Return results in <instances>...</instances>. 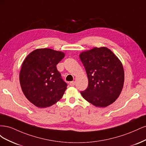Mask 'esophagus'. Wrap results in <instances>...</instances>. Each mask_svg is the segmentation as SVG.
<instances>
[{"mask_svg": "<svg viewBox=\"0 0 146 146\" xmlns=\"http://www.w3.org/2000/svg\"><path fill=\"white\" fill-rule=\"evenodd\" d=\"M75 82L74 81H72V82H70V83H69V85H70V86H74L75 85Z\"/></svg>", "mask_w": 146, "mask_h": 146, "instance_id": "1", "label": "esophagus"}]
</instances>
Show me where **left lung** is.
<instances>
[{"instance_id": "8db88e82", "label": "left lung", "mask_w": 146, "mask_h": 146, "mask_svg": "<svg viewBox=\"0 0 146 146\" xmlns=\"http://www.w3.org/2000/svg\"><path fill=\"white\" fill-rule=\"evenodd\" d=\"M80 58L88 78L87 88L80 91L83 98L96 107H106L113 104L120 95L124 82L120 60L105 47L82 52Z\"/></svg>"}]
</instances>
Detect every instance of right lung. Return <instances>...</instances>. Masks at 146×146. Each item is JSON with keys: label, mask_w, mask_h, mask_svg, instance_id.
Returning <instances> with one entry per match:
<instances>
[{"label": "right lung", "mask_w": 146, "mask_h": 146, "mask_svg": "<svg viewBox=\"0 0 146 146\" xmlns=\"http://www.w3.org/2000/svg\"><path fill=\"white\" fill-rule=\"evenodd\" d=\"M64 57L63 52L39 48L26 57L19 74L21 89L31 103L46 108L60 100L68 85L56 65Z\"/></svg>", "instance_id": "add662e5"}]
</instances>
